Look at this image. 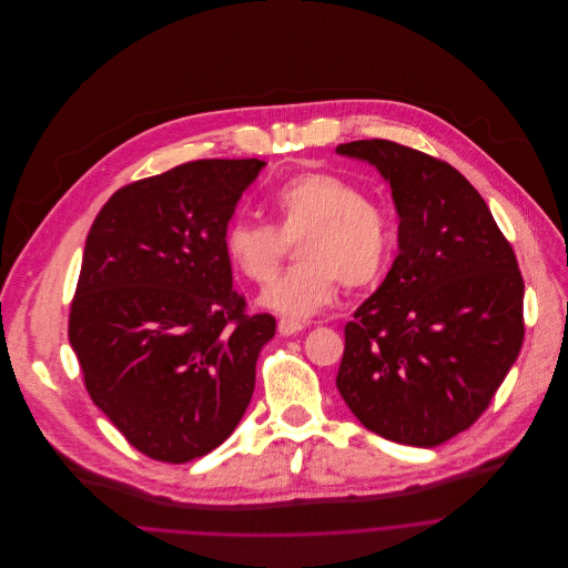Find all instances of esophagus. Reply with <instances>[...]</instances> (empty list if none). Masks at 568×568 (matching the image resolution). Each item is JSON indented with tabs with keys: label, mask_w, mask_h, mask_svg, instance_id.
Masks as SVG:
<instances>
[{
	"label": "esophagus",
	"mask_w": 568,
	"mask_h": 568,
	"mask_svg": "<svg viewBox=\"0 0 568 568\" xmlns=\"http://www.w3.org/2000/svg\"><path fill=\"white\" fill-rule=\"evenodd\" d=\"M302 328H304V324H302V322H297V320L282 317V320L277 322V331H280V335H293V333H300Z\"/></svg>",
	"instance_id": "obj_1"
}]
</instances>
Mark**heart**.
Here are the masks:
<instances>
[{
	"label": "heart",
	"instance_id": "obj_1",
	"mask_svg": "<svg viewBox=\"0 0 568 568\" xmlns=\"http://www.w3.org/2000/svg\"><path fill=\"white\" fill-rule=\"evenodd\" d=\"M275 227L237 216L223 233L231 266L253 284L277 277L286 246L302 240L297 268L277 280L260 304L288 317H311L349 291L376 284L389 262L394 231L387 210L331 172H302L271 194Z\"/></svg>",
	"mask_w": 568,
	"mask_h": 568
}]
</instances>
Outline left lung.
Listing matches in <instances>:
<instances>
[{
    "label": "left lung",
    "mask_w": 568,
    "mask_h": 568,
    "mask_svg": "<svg viewBox=\"0 0 568 568\" xmlns=\"http://www.w3.org/2000/svg\"><path fill=\"white\" fill-rule=\"evenodd\" d=\"M374 165L398 212V255L345 326L335 385L383 438L434 447L490 405L524 343V280L470 181L418 150L337 145Z\"/></svg>",
    "instance_id": "left-lung-1"
}]
</instances>
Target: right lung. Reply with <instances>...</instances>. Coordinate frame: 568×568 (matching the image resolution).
Masks as SVG:
<instances>
[{
  "mask_svg": "<svg viewBox=\"0 0 568 568\" xmlns=\"http://www.w3.org/2000/svg\"><path fill=\"white\" fill-rule=\"evenodd\" d=\"M266 163L205 159L113 192L69 313L84 387L143 455L187 464L240 425L275 317L246 315L225 225Z\"/></svg>",
  "mask_w": 568,
  "mask_h": 568,
  "instance_id": "add662e5",
  "label": "right lung"
}]
</instances>
